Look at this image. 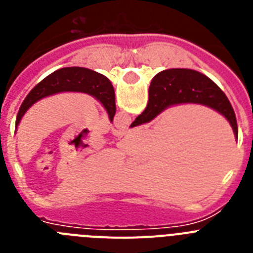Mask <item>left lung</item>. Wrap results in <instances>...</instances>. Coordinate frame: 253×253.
I'll list each match as a JSON object with an SVG mask.
<instances>
[{
	"label": "left lung",
	"instance_id": "obj_1",
	"mask_svg": "<svg viewBox=\"0 0 253 253\" xmlns=\"http://www.w3.org/2000/svg\"><path fill=\"white\" fill-rule=\"evenodd\" d=\"M60 92H82L92 96L97 101L101 102L109 115V119L113 123L116 111L115 92L113 84L107 80V77L88 68L66 67L46 76L43 81H40L28 93L17 113L15 130H17L22 116L25 115L26 111L35 102Z\"/></svg>",
	"mask_w": 253,
	"mask_h": 253
}]
</instances>
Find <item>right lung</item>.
Returning a JSON list of instances; mask_svg holds the SVG:
<instances>
[{"label":"right lung","instance_id":"obj_1","mask_svg":"<svg viewBox=\"0 0 253 253\" xmlns=\"http://www.w3.org/2000/svg\"><path fill=\"white\" fill-rule=\"evenodd\" d=\"M180 104H199L222 114L238 138L236 115L231 102L215 84L203 73L186 68L162 71L153 77L149 86L148 105L130 128L146 124L160 115L167 107Z\"/></svg>","mask_w":253,"mask_h":253}]
</instances>
